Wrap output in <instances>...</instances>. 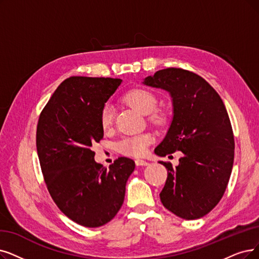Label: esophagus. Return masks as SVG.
<instances>
[{
  "label": "esophagus",
  "instance_id": "1",
  "mask_svg": "<svg viewBox=\"0 0 259 259\" xmlns=\"http://www.w3.org/2000/svg\"><path fill=\"white\" fill-rule=\"evenodd\" d=\"M135 162H136V165H148L149 164L148 161L143 160V159H136Z\"/></svg>",
  "mask_w": 259,
  "mask_h": 259
}]
</instances>
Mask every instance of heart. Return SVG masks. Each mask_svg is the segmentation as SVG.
Returning a JSON list of instances; mask_svg holds the SVG:
<instances>
[{"instance_id":"b5f03b06","label":"heart","mask_w":259,"mask_h":259,"mask_svg":"<svg viewBox=\"0 0 259 259\" xmlns=\"http://www.w3.org/2000/svg\"><path fill=\"white\" fill-rule=\"evenodd\" d=\"M124 102L130 106L140 111L143 115H150V120L154 122H160L162 117L157 112H152L157 105V99L153 92L147 89H133L123 97ZM112 105L107 103L102 107L100 112V123L103 130H108L113 121ZM154 141V136L151 133H141L136 135L125 136L120 139L117 143V150L124 155L134 157L143 156L147 153L150 144Z\"/></svg>"}]
</instances>
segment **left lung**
Listing matches in <instances>:
<instances>
[{"mask_svg":"<svg viewBox=\"0 0 259 259\" xmlns=\"http://www.w3.org/2000/svg\"><path fill=\"white\" fill-rule=\"evenodd\" d=\"M142 82L172 99L170 127L155 154H184L175 168L159 162L168 170L160 201L180 218H202L222 199L233 169L234 134L223 101L203 77L181 68L159 70Z\"/></svg>","mask_w":259,"mask_h":259,"instance_id":"8db88e82","label":"left lung"}]
</instances>
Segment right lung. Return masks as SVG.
<instances>
[{
  "label": "right lung",
  "instance_id": "right-lung-1",
  "mask_svg": "<svg viewBox=\"0 0 259 259\" xmlns=\"http://www.w3.org/2000/svg\"><path fill=\"white\" fill-rule=\"evenodd\" d=\"M122 79L72 76L41 111L36 146L52 199L69 219L99 227L115 218L135 161L119 157L108 168L95 160L92 144L104 136L100 112Z\"/></svg>",
  "mask_w": 259,
  "mask_h": 259
}]
</instances>
